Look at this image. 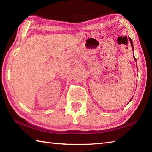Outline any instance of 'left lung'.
Listing matches in <instances>:
<instances>
[{
    "instance_id": "8db88e82",
    "label": "left lung",
    "mask_w": 152,
    "mask_h": 152,
    "mask_svg": "<svg viewBox=\"0 0 152 152\" xmlns=\"http://www.w3.org/2000/svg\"><path fill=\"white\" fill-rule=\"evenodd\" d=\"M129 40H130V42H131V45H132V50H133V42H132V39H131V38L130 37H129ZM133 58H134V60H135V61H136V58H135V56H134V54H133ZM132 99H133V98H132ZM132 99H131V101H132Z\"/></svg>"
}]
</instances>
